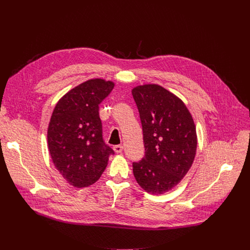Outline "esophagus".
Instances as JSON below:
<instances>
[{
	"label": "esophagus",
	"mask_w": 250,
	"mask_h": 250,
	"mask_svg": "<svg viewBox=\"0 0 250 250\" xmlns=\"http://www.w3.org/2000/svg\"><path fill=\"white\" fill-rule=\"evenodd\" d=\"M123 146H114V150H115V152H117V153H122L123 152Z\"/></svg>",
	"instance_id": "obj_1"
}]
</instances>
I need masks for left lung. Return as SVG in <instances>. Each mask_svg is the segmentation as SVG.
<instances>
[{
  "instance_id": "obj_1",
  "label": "left lung",
  "mask_w": 250,
  "mask_h": 250,
  "mask_svg": "<svg viewBox=\"0 0 250 250\" xmlns=\"http://www.w3.org/2000/svg\"><path fill=\"white\" fill-rule=\"evenodd\" d=\"M131 94L144 132L145 157L132 163L138 185L160 195L179 184L197 150L194 120L181 99L156 84L136 86Z\"/></svg>"
}]
</instances>
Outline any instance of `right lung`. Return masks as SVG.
Returning a JSON list of instances; mask_svg holds the SVG:
<instances>
[{
  "label": "right lung",
  "instance_id": "1",
  "mask_svg": "<svg viewBox=\"0 0 250 250\" xmlns=\"http://www.w3.org/2000/svg\"><path fill=\"white\" fill-rule=\"evenodd\" d=\"M115 83L91 79L66 93L56 104L47 129L48 149L55 168L74 187L99 180L114 150L103 140L99 104Z\"/></svg>",
  "mask_w": 250,
  "mask_h": 250
}]
</instances>
